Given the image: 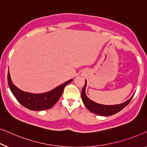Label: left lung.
I'll return each instance as SVG.
<instances>
[{"label": "left lung", "instance_id": "8db88e82", "mask_svg": "<svg viewBox=\"0 0 147 147\" xmlns=\"http://www.w3.org/2000/svg\"><path fill=\"white\" fill-rule=\"evenodd\" d=\"M86 85V82L85 80V84L82 88L81 92V98L85 107L89 110L91 113H93L94 114L100 115V116H111L117 113L119 111H121L122 109H123L127 105H129V103L131 102L132 98H133L134 95L131 98H130L129 100L126 102L122 103L120 105H103L98 103L94 102L91 100H90L88 98L85 93V88Z\"/></svg>", "mask_w": 147, "mask_h": 147}]
</instances>
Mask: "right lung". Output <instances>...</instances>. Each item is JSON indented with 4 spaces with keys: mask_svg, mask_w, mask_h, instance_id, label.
Here are the masks:
<instances>
[{
    "mask_svg": "<svg viewBox=\"0 0 147 147\" xmlns=\"http://www.w3.org/2000/svg\"><path fill=\"white\" fill-rule=\"evenodd\" d=\"M8 83L10 89L14 97L18 102L26 108L32 111H43L51 109L61 98L65 86L72 81L71 79L65 82L64 84L57 86L48 92L42 94H33L30 92H24L18 88L12 83L8 73Z\"/></svg>",
    "mask_w": 147,
    "mask_h": 147,
    "instance_id": "obj_1",
    "label": "right lung"
}]
</instances>
